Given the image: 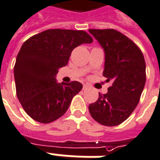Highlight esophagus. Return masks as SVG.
<instances>
[{"label": "esophagus", "instance_id": "34e87169", "mask_svg": "<svg viewBox=\"0 0 160 160\" xmlns=\"http://www.w3.org/2000/svg\"><path fill=\"white\" fill-rule=\"evenodd\" d=\"M88 88V85L87 84H83V88H82V89L84 90V89H86V88Z\"/></svg>", "mask_w": 160, "mask_h": 160}]
</instances>
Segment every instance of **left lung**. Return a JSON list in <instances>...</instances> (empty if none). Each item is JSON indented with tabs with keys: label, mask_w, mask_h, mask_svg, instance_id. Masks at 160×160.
Returning <instances> with one entry per match:
<instances>
[{
	"label": "left lung",
	"mask_w": 160,
	"mask_h": 160,
	"mask_svg": "<svg viewBox=\"0 0 160 160\" xmlns=\"http://www.w3.org/2000/svg\"><path fill=\"white\" fill-rule=\"evenodd\" d=\"M105 51L103 76L112 86L89 105L95 121L116 126L128 118L138 105L146 82V63L136 43L114 29L88 30Z\"/></svg>",
	"instance_id": "left-lung-1"
}]
</instances>
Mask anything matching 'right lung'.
<instances>
[{"label": "right lung", "instance_id": "add662e5", "mask_svg": "<svg viewBox=\"0 0 160 160\" xmlns=\"http://www.w3.org/2000/svg\"><path fill=\"white\" fill-rule=\"evenodd\" d=\"M92 42L86 31L62 29L47 30L24 42L13 72L17 97L31 118L48 123L66 113L82 85L58 83L56 74L67 65L72 50Z\"/></svg>", "mask_w": 160, "mask_h": 160}]
</instances>
